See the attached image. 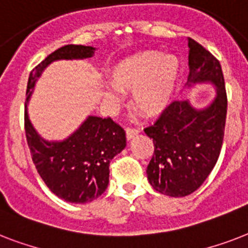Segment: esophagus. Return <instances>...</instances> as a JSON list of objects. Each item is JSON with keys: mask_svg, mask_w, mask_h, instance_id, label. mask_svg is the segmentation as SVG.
<instances>
[{"mask_svg": "<svg viewBox=\"0 0 248 248\" xmlns=\"http://www.w3.org/2000/svg\"><path fill=\"white\" fill-rule=\"evenodd\" d=\"M139 132H140L139 128L127 127V128H126V138H127L128 140L132 139V138H134V136H135V135H138Z\"/></svg>", "mask_w": 248, "mask_h": 248, "instance_id": "esophagus-1", "label": "esophagus"}]
</instances>
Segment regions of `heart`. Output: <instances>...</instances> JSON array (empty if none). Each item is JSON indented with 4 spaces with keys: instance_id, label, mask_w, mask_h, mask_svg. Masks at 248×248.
<instances>
[{
    "instance_id": "obj_1",
    "label": "heart",
    "mask_w": 248,
    "mask_h": 248,
    "mask_svg": "<svg viewBox=\"0 0 248 248\" xmlns=\"http://www.w3.org/2000/svg\"><path fill=\"white\" fill-rule=\"evenodd\" d=\"M179 75V60L175 55L143 51L120 60L110 71L114 90L107 96L112 103L120 100L118 91L131 90V105L143 116L162 113L171 101Z\"/></svg>"
}]
</instances>
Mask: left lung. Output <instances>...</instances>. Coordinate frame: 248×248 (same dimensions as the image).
Here are the masks:
<instances>
[{
	"label": "left lung",
	"instance_id": "1",
	"mask_svg": "<svg viewBox=\"0 0 248 248\" xmlns=\"http://www.w3.org/2000/svg\"><path fill=\"white\" fill-rule=\"evenodd\" d=\"M188 86L212 82L216 97L207 108L196 109L175 100L144 131L153 139L155 153L147 167L148 180L157 192L185 197L196 192L211 173L223 147L228 99L220 62L192 38Z\"/></svg>",
	"mask_w": 248,
	"mask_h": 248
}]
</instances>
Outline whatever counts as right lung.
I'll list each match as a JSON object with an SVG mask.
<instances>
[{
    "mask_svg": "<svg viewBox=\"0 0 248 248\" xmlns=\"http://www.w3.org/2000/svg\"><path fill=\"white\" fill-rule=\"evenodd\" d=\"M93 51V46L67 45L51 52L31 72L27 101L36 79L48 64L60 59L91 58ZM24 128L33 163L45 184L59 198L72 203L91 202L105 192L110 161L126 147V132L110 117L90 116L64 141H46L33 128L25 104Z\"/></svg>",
    "mask_w": 248,
    "mask_h": 248,
    "instance_id": "right-lung-1",
    "label": "right lung"
}]
</instances>
